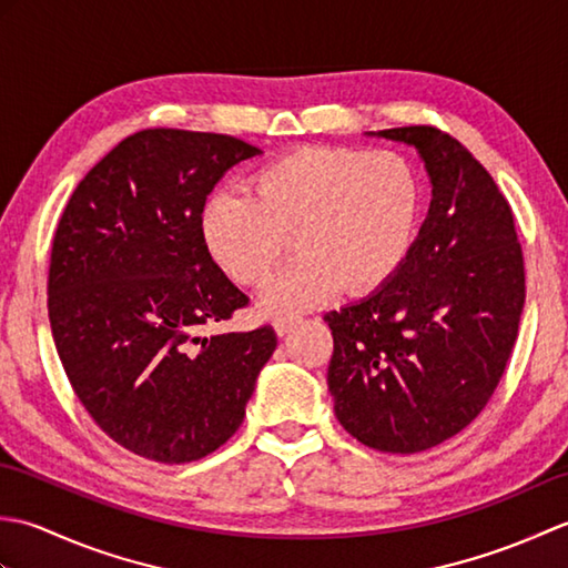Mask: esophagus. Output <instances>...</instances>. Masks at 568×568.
Listing matches in <instances>:
<instances>
[{
	"label": "esophagus",
	"mask_w": 568,
	"mask_h": 568,
	"mask_svg": "<svg viewBox=\"0 0 568 568\" xmlns=\"http://www.w3.org/2000/svg\"><path fill=\"white\" fill-rule=\"evenodd\" d=\"M297 324H300V317H293V315H277L273 320V327H275V332L281 334V336L291 332L293 327H297Z\"/></svg>",
	"instance_id": "obj_1"
}]
</instances>
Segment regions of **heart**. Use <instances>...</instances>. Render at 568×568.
<instances>
[{
  "label": "heart",
  "instance_id": "1",
  "mask_svg": "<svg viewBox=\"0 0 568 568\" xmlns=\"http://www.w3.org/2000/svg\"><path fill=\"white\" fill-rule=\"evenodd\" d=\"M419 210V175L403 153L303 146L263 163L251 192H216L202 236L239 285L265 281L295 236L300 256L261 295L268 312L295 315L342 285L371 293L388 283L413 246Z\"/></svg>",
  "mask_w": 568,
  "mask_h": 568
}]
</instances>
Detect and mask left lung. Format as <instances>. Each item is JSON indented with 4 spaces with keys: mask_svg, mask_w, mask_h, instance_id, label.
I'll list each match as a JSON object with an SVG mask.
<instances>
[{
    "mask_svg": "<svg viewBox=\"0 0 568 568\" xmlns=\"http://www.w3.org/2000/svg\"><path fill=\"white\" fill-rule=\"evenodd\" d=\"M419 151L425 224L376 293L324 315L334 413L371 449L417 454L474 422L508 366L525 307L515 216L496 180L434 126L383 129Z\"/></svg>",
    "mask_w": 568,
    "mask_h": 568,
    "instance_id": "1",
    "label": "left lung"
}]
</instances>
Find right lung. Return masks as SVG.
Returning a JSON list of instances; mask_svg holds the SVG:
<instances>
[{"instance_id": "right-lung-1", "label": "right lung", "mask_w": 568, "mask_h": 568, "mask_svg": "<svg viewBox=\"0 0 568 568\" xmlns=\"http://www.w3.org/2000/svg\"><path fill=\"white\" fill-rule=\"evenodd\" d=\"M251 143L143 129L84 175L60 216L48 320L72 390L104 434L159 464H187L241 427L271 324L202 336L248 297L210 256L202 212Z\"/></svg>"}]
</instances>
